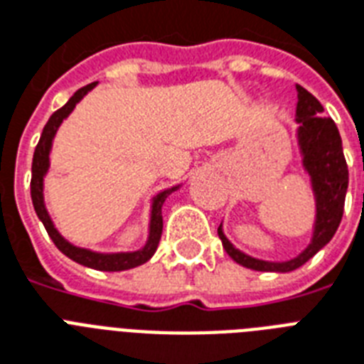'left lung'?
Segmentation results:
<instances>
[{
    "instance_id": "8db88e82",
    "label": "left lung",
    "mask_w": 364,
    "mask_h": 364,
    "mask_svg": "<svg viewBox=\"0 0 364 364\" xmlns=\"http://www.w3.org/2000/svg\"><path fill=\"white\" fill-rule=\"evenodd\" d=\"M299 104H296V122L299 128V143L304 154V166L311 176V185L317 200V219L314 238L308 247L285 262H268L247 257L238 251L223 234L221 227L217 228L223 247L238 264L259 272H291L306 264L321 247L333 240L344 215L346 191H348V164L342 151V137L333 119L323 117V105L311 96L306 88L296 85Z\"/></svg>"
}]
</instances>
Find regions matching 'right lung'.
<instances>
[{
	"instance_id": "add662e5",
	"label": "right lung",
	"mask_w": 364,
	"mask_h": 364,
	"mask_svg": "<svg viewBox=\"0 0 364 364\" xmlns=\"http://www.w3.org/2000/svg\"><path fill=\"white\" fill-rule=\"evenodd\" d=\"M94 87H96V82H90L87 87L79 88L64 107H60L58 111H54L53 117L48 119V122L45 124V128H43V134L41 137H39V143H37L36 153H33V162H31V202H33L37 217L41 219L43 227H45V230L48 232L50 240H53L54 245H56L65 257H70L71 260H75L79 264L94 268V270H130V268H136V266L147 262V260L154 255L156 247H159L160 236H162V204H164V200L168 198V194H171V191H176V188L164 191V193H160L159 196L154 198L153 213H151V234H149V242L145 247L139 249V251H134V253L102 255L92 253V251H88V249H81L75 247V245H71V243L65 242V240L58 234V230L54 228L53 221H50L47 210H45V202H43V176H45L48 170V151H50V145H53V137L54 134H56V128H58L60 122L64 121L65 117L73 111L77 102H79L88 90H92Z\"/></svg>"
}]
</instances>
